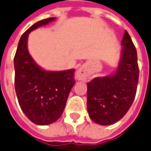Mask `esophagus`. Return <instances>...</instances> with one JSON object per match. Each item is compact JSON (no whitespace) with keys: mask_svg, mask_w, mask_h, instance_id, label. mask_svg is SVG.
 Returning <instances> with one entry per match:
<instances>
[{"mask_svg":"<svg viewBox=\"0 0 151 151\" xmlns=\"http://www.w3.org/2000/svg\"><path fill=\"white\" fill-rule=\"evenodd\" d=\"M87 77H88V73H87L85 68H79L76 73V78L78 80H86Z\"/></svg>","mask_w":151,"mask_h":151,"instance_id":"1","label":"esophagus"}]
</instances>
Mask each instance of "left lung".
I'll use <instances>...</instances> for the list:
<instances>
[{
	"label": "left lung",
	"instance_id": "1",
	"mask_svg": "<svg viewBox=\"0 0 151 151\" xmlns=\"http://www.w3.org/2000/svg\"><path fill=\"white\" fill-rule=\"evenodd\" d=\"M122 57L114 74L95 78L88 85L87 106L94 122L107 126L127 114L136 97L139 79L136 47L126 30Z\"/></svg>",
	"mask_w": 151,
	"mask_h": 151
}]
</instances>
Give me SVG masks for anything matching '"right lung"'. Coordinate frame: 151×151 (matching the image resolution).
<instances>
[{
  "mask_svg": "<svg viewBox=\"0 0 151 151\" xmlns=\"http://www.w3.org/2000/svg\"><path fill=\"white\" fill-rule=\"evenodd\" d=\"M54 19H42L30 26L20 37L14 58L15 88L20 108L32 122L41 126L54 122L61 116L75 83L74 69L46 71L29 54V34Z\"/></svg>",
  "mask_w": 151,
  "mask_h": 151,
  "instance_id": "right-lung-1",
  "label": "right lung"
}]
</instances>
